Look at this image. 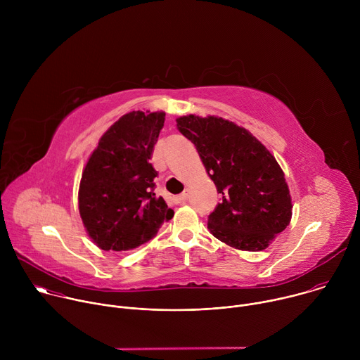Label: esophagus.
I'll return each instance as SVG.
<instances>
[{"label": "esophagus", "instance_id": "1", "mask_svg": "<svg viewBox=\"0 0 360 360\" xmlns=\"http://www.w3.org/2000/svg\"><path fill=\"white\" fill-rule=\"evenodd\" d=\"M186 200H188V193H186V192H182L181 195L175 196V202H176V203H185Z\"/></svg>", "mask_w": 360, "mask_h": 360}]
</instances>
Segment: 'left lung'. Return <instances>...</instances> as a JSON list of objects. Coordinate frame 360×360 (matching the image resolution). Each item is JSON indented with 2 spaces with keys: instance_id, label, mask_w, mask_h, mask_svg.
<instances>
[{
  "instance_id": "8db88e82",
  "label": "left lung",
  "mask_w": 360,
  "mask_h": 360,
  "mask_svg": "<svg viewBox=\"0 0 360 360\" xmlns=\"http://www.w3.org/2000/svg\"><path fill=\"white\" fill-rule=\"evenodd\" d=\"M176 127L222 193L208 217L211 233L239 250L266 249L292 218L289 188L275 157L248 129L224 118L186 115Z\"/></svg>"
}]
</instances>
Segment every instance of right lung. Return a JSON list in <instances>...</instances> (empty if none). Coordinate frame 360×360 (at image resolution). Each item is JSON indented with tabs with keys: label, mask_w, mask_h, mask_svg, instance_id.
<instances>
[{
	"label": "right lung",
	"mask_w": 360,
	"mask_h": 360,
	"mask_svg": "<svg viewBox=\"0 0 360 360\" xmlns=\"http://www.w3.org/2000/svg\"><path fill=\"white\" fill-rule=\"evenodd\" d=\"M165 112L132 111L101 136L82 171L78 208L86 233L104 250H129L174 217L157 196L149 162Z\"/></svg>",
	"instance_id": "add662e5"
}]
</instances>
